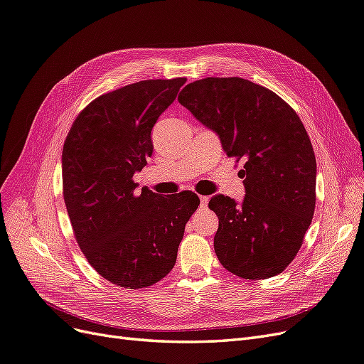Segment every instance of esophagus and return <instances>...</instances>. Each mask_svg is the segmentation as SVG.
Returning a JSON list of instances; mask_svg holds the SVG:
<instances>
[{
  "label": "esophagus",
  "instance_id": "34e87169",
  "mask_svg": "<svg viewBox=\"0 0 364 364\" xmlns=\"http://www.w3.org/2000/svg\"><path fill=\"white\" fill-rule=\"evenodd\" d=\"M208 202H209V197H206V196H200V205H202L203 208L208 205Z\"/></svg>",
  "mask_w": 364,
  "mask_h": 364
}]
</instances>
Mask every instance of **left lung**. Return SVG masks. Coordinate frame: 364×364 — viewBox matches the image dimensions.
<instances>
[{
  "mask_svg": "<svg viewBox=\"0 0 364 364\" xmlns=\"http://www.w3.org/2000/svg\"><path fill=\"white\" fill-rule=\"evenodd\" d=\"M178 100L228 156L245 162L243 200H209L218 217V261L245 279L281 273L301 249L316 206V156L302 121L281 97L240 77L196 80Z\"/></svg>",
  "mask_w": 364,
  "mask_h": 364,
  "instance_id": "8db88e82",
  "label": "left lung"
}]
</instances>
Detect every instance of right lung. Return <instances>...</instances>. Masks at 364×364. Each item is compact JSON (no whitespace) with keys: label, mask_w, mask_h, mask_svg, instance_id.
<instances>
[{"label":"right lung","mask_w":364,"mask_h":364,"mask_svg":"<svg viewBox=\"0 0 364 364\" xmlns=\"http://www.w3.org/2000/svg\"><path fill=\"white\" fill-rule=\"evenodd\" d=\"M186 79L142 80L95 98L62 151L63 199L87 262L118 287L142 289L174 267L185 225L200 200L165 197L132 181L153 153L151 129Z\"/></svg>","instance_id":"add662e5"}]
</instances>
